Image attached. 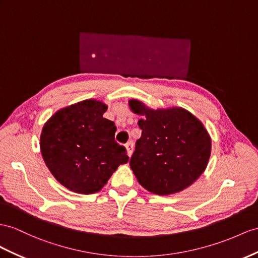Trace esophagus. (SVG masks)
Returning a JSON list of instances; mask_svg holds the SVG:
<instances>
[{"mask_svg": "<svg viewBox=\"0 0 258 258\" xmlns=\"http://www.w3.org/2000/svg\"><path fill=\"white\" fill-rule=\"evenodd\" d=\"M125 147H126L128 157H131V156H132V154H133V150H134V143L131 141V142H128V143L125 144Z\"/></svg>", "mask_w": 258, "mask_h": 258, "instance_id": "1", "label": "esophagus"}]
</instances>
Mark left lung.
Here are the masks:
<instances>
[{"mask_svg": "<svg viewBox=\"0 0 258 258\" xmlns=\"http://www.w3.org/2000/svg\"><path fill=\"white\" fill-rule=\"evenodd\" d=\"M142 136L130 166L143 187L157 195L181 192L207 167L211 140L203 123L182 108L151 110L131 100Z\"/></svg>", "mask_w": 258, "mask_h": 258, "instance_id": "obj_1", "label": "left lung"}]
</instances>
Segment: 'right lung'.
I'll use <instances>...</instances> for the list:
<instances>
[{
    "label": "right lung",
    "mask_w": 258,
    "mask_h": 258,
    "mask_svg": "<svg viewBox=\"0 0 258 258\" xmlns=\"http://www.w3.org/2000/svg\"><path fill=\"white\" fill-rule=\"evenodd\" d=\"M105 111L104 103L85 100L57 111L42 128L45 164L75 193L98 192L117 167L128 161L126 149L114 140V122L102 116Z\"/></svg>",
    "instance_id": "1"
}]
</instances>
